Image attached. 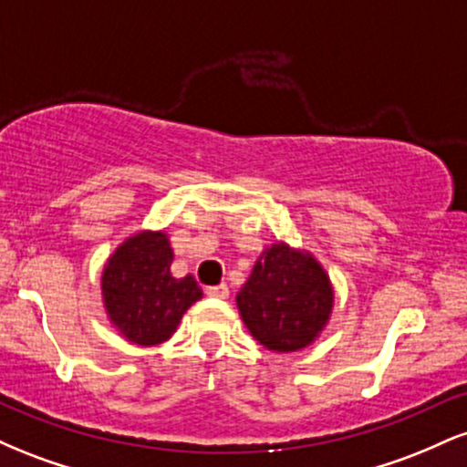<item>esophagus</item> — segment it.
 <instances>
[{
    "instance_id": "1",
    "label": "esophagus",
    "mask_w": 467,
    "mask_h": 467,
    "mask_svg": "<svg viewBox=\"0 0 467 467\" xmlns=\"http://www.w3.org/2000/svg\"><path fill=\"white\" fill-rule=\"evenodd\" d=\"M206 294L211 298H228V285L226 283H219V285H211V287H206Z\"/></svg>"
}]
</instances>
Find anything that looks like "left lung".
<instances>
[{"label": "left lung", "instance_id": "1", "mask_svg": "<svg viewBox=\"0 0 467 467\" xmlns=\"http://www.w3.org/2000/svg\"><path fill=\"white\" fill-rule=\"evenodd\" d=\"M241 320L254 340L276 353L301 351L329 323L334 285L312 252L267 245L237 292Z\"/></svg>", "mask_w": 467, "mask_h": 467}]
</instances>
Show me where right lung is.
<instances>
[{
    "instance_id": "add662e5",
    "label": "right lung",
    "mask_w": 467,
    "mask_h": 467,
    "mask_svg": "<svg viewBox=\"0 0 467 467\" xmlns=\"http://www.w3.org/2000/svg\"><path fill=\"white\" fill-rule=\"evenodd\" d=\"M173 248L164 230H140L109 254L100 276L105 312L138 347L169 340L182 316L203 296L191 275H171Z\"/></svg>"
}]
</instances>
